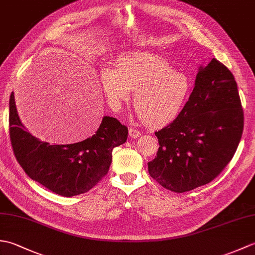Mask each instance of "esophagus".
Instances as JSON below:
<instances>
[{
	"label": "esophagus",
	"mask_w": 255,
	"mask_h": 255,
	"mask_svg": "<svg viewBox=\"0 0 255 255\" xmlns=\"http://www.w3.org/2000/svg\"><path fill=\"white\" fill-rule=\"evenodd\" d=\"M141 136V132H140L138 129H134V128H130L129 129V137L130 138H138Z\"/></svg>",
	"instance_id": "1"
}]
</instances>
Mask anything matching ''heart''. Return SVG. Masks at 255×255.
Segmentation results:
<instances>
[{
	"mask_svg": "<svg viewBox=\"0 0 255 255\" xmlns=\"http://www.w3.org/2000/svg\"><path fill=\"white\" fill-rule=\"evenodd\" d=\"M100 80L107 102L113 106L121 105L133 92L134 110L150 127L174 121L192 91V81L186 73L175 70L165 59L147 52L118 57L114 68L101 69Z\"/></svg>",
	"mask_w": 255,
	"mask_h": 255,
	"instance_id": "obj_1",
	"label": "heart"
}]
</instances>
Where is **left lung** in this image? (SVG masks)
Returning <instances> with one entry per match:
<instances>
[{
	"label": "left lung",
	"mask_w": 255,
	"mask_h": 255,
	"mask_svg": "<svg viewBox=\"0 0 255 255\" xmlns=\"http://www.w3.org/2000/svg\"><path fill=\"white\" fill-rule=\"evenodd\" d=\"M243 131V110L230 70L213 59L200 66L182 112L155 132L156 156L148 162L150 176L172 192L208 184L231 161Z\"/></svg>",
	"instance_id": "left-lung-1"
}]
</instances>
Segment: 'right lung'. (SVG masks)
I'll use <instances>...</instances> for the list:
<instances>
[{"mask_svg": "<svg viewBox=\"0 0 255 255\" xmlns=\"http://www.w3.org/2000/svg\"><path fill=\"white\" fill-rule=\"evenodd\" d=\"M9 137L16 160L31 180L49 191L71 197L86 193L104 177L113 149L126 142L128 128L104 116L93 136L77 143L49 144L27 131L9 97Z\"/></svg>", "mask_w": 255, "mask_h": 255, "instance_id": "obj_1", "label": "right lung"}]
</instances>
